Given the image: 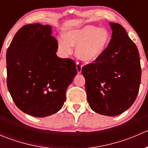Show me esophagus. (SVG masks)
Segmentation results:
<instances>
[{"label":"esophagus","mask_w":148,"mask_h":148,"mask_svg":"<svg viewBox=\"0 0 148 148\" xmlns=\"http://www.w3.org/2000/svg\"><path fill=\"white\" fill-rule=\"evenodd\" d=\"M76 68H77V73H78V74H81V73H82V66L80 65L79 63H77V65H76Z\"/></svg>","instance_id":"obj_1"}]
</instances>
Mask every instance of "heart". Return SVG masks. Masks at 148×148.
Returning a JSON list of instances; mask_svg holds the SVG:
<instances>
[{
  "mask_svg": "<svg viewBox=\"0 0 148 148\" xmlns=\"http://www.w3.org/2000/svg\"><path fill=\"white\" fill-rule=\"evenodd\" d=\"M111 34L104 28L92 25L71 30L66 33V38L62 37L59 41V49L64 56L73 53L76 47L77 57L85 63L97 62L110 46Z\"/></svg>",
  "mask_w": 148,
  "mask_h": 148,
  "instance_id": "obj_1",
  "label": "heart"
}]
</instances>
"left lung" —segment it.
Returning a JSON list of instances; mask_svg holds the SVG:
<instances>
[{
    "label": "left lung",
    "mask_w": 148,
    "mask_h": 148,
    "mask_svg": "<svg viewBox=\"0 0 148 148\" xmlns=\"http://www.w3.org/2000/svg\"><path fill=\"white\" fill-rule=\"evenodd\" d=\"M111 41L97 62L82 67L87 101L98 114L117 116L132 105L141 79L138 49L119 23L110 22Z\"/></svg>",
    "instance_id": "obj_1"
}]
</instances>
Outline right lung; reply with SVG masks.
I'll return each instance as SVG.
<instances>
[{
  "label": "right lung",
  "instance_id": "obj_1",
  "mask_svg": "<svg viewBox=\"0 0 148 148\" xmlns=\"http://www.w3.org/2000/svg\"><path fill=\"white\" fill-rule=\"evenodd\" d=\"M58 42L49 25H25L6 52L7 86L19 110L36 117L55 114L77 75L72 59L57 56Z\"/></svg>",
  "mask_w": 148,
  "mask_h": 148
}]
</instances>
